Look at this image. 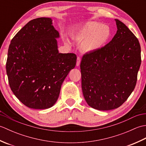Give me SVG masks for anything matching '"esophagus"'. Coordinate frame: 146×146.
Segmentation results:
<instances>
[{"mask_svg":"<svg viewBox=\"0 0 146 146\" xmlns=\"http://www.w3.org/2000/svg\"><path fill=\"white\" fill-rule=\"evenodd\" d=\"M80 61H81V58L80 57L77 58V60H76V66H78L80 64Z\"/></svg>","mask_w":146,"mask_h":146,"instance_id":"esophagus-1","label":"esophagus"}]
</instances>
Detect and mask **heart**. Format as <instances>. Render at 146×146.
Listing matches in <instances>:
<instances>
[{
  "mask_svg": "<svg viewBox=\"0 0 146 146\" xmlns=\"http://www.w3.org/2000/svg\"><path fill=\"white\" fill-rule=\"evenodd\" d=\"M76 38L82 41L80 49L85 52H94L101 49L108 41L111 30L107 25L95 21L83 24L74 32Z\"/></svg>",
  "mask_w": 146,
  "mask_h": 146,
  "instance_id": "obj_1",
  "label": "heart"
}]
</instances>
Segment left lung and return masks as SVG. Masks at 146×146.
Segmentation results:
<instances>
[{
	"label": "left lung",
	"mask_w": 146,
	"mask_h": 146,
	"mask_svg": "<svg viewBox=\"0 0 146 146\" xmlns=\"http://www.w3.org/2000/svg\"><path fill=\"white\" fill-rule=\"evenodd\" d=\"M117 31L111 41L83 56L82 88L90 107L110 110L121 106L135 88L141 63L138 39L115 19Z\"/></svg>",
	"instance_id": "1"
}]
</instances>
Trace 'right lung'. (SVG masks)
Instances as JSON below:
<instances>
[{"instance_id": "obj_1", "label": "right lung", "mask_w": 146, "mask_h": 146, "mask_svg": "<svg viewBox=\"0 0 146 146\" xmlns=\"http://www.w3.org/2000/svg\"><path fill=\"white\" fill-rule=\"evenodd\" d=\"M58 37L51 19L39 17L27 23L11 40L6 62L9 86L27 107H51L64 80L76 66L75 54L58 52Z\"/></svg>"}]
</instances>
